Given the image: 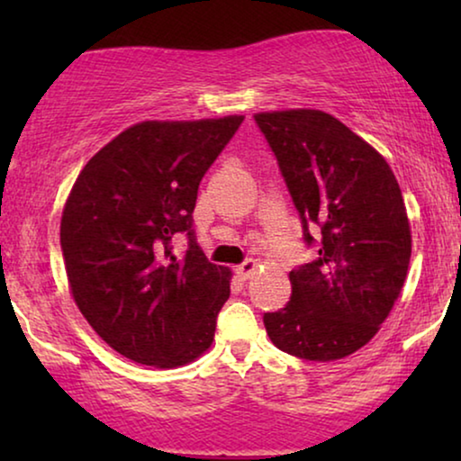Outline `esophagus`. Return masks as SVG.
I'll use <instances>...</instances> for the list:
<instances>
[{
  "mask_svg": "<svg viewBox=\"0 0 461 461\" xmlns=\"http://www.w3.org/2000/svg\"><path fill=\"white\" fill-rule=\"evenodd\" d=\"M256 267H258V264H256L254 260H245L243 264H239V267L235 268V275H237L241 281H248L249 276L256 273Z\"/></svg>",
  "mask_w": 461,
  "mask_h": 461,
  "instance_id": "1",
  "label": "esophagus"
}]
</instances>
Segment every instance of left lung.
<instances>
[{
  "label": "left lung",
  "instance_id": "left-lung-1",
  "mask_svg": "<svg viewBox=\"0 0 461 461\" xmlns=\"http://www.w3.org/2000/svg\"><path fill=\"white\" fill-rule=\"evenodd\" d=\"M317 260L289 273L285 308L264 312L276 348L306 361L348 357L393 311L411 258L399 182L384 157L336 117L298 109L254 115ZM314 228L319 238H312Z\"/></svg>",
  "mask_w": 461,
  "mask_h": 461
}]
</instances>
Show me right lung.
Segmentation results:
<instances>
[{"label":"right lung","mask_w":461,"mask_h":461,"mask_svg":"<svg viewBox=\"0 0 461 461\" xmlns=\"http://www.w3.org/2000/svg\"><path fill=\"white\" fill-rule=\"evenodd\" d=\"M243 117L144 122L98 150L60 222L73 298L119 355L172 369L210 348L230 270L207 260L193 229L199 182ZM185 234L187 254H173Z\"/></svg>","instance_id":"1"}]
</instances>
